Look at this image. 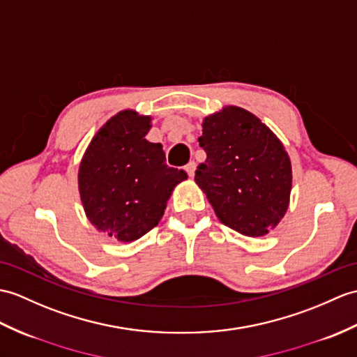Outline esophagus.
<instances>
[{"instance_id":"esophagus-1","label":"esophagus","mask_w":357,"mask_h":357,"mask_svg":"<svg viewBox=\"0 0 357 357\" xmlns=\"http://www.w3.org/2000/svg\"><path fill=\"white\" fill-rule=\"evenodd\" d=\"M195 170H196V164L193 161H190L187 165H185V172L188 173L190 178L195 176Z\"/></svg>"}]
</instances>
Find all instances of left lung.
Returning <instances> with one entry per match:
<instances>
[{
	"label": "left lung",
	"mask_w": 357,
	"mask_h": 357,
	"mask_svg": "<svg viewBox=\"0 0 357 357\" xmlns=\"http://www.w3.org/2000/svg\"><path fill=\"white\" fill-rule=\"evenodd\" d=\"M206 160L195 181L223 225L263 237L289 208L292 164L283 143L252 112L225 106L202 121Z\"/></svg>",
	"instance_id": "8db88e82"
}]
</instances>
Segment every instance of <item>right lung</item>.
<instances>
[{"mask_svg": "<svg viewBox=\"0 0 357 357\" xmlns=\"http://www.w3.org/2000/svg\"><path fill=\"white\" fill-rule=\"evenodd\" d=\"M151 115L120 111L91 139L79 165V193L88 220L107 237L130 243L161 220L184 170L169 167L160 143L144 137Z\"/></svg>", "mask_w": 357, "mask_h": 357, "instance_id": "add662e5", "label": "right lung"}]
</instances>
